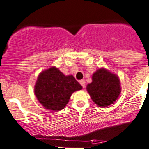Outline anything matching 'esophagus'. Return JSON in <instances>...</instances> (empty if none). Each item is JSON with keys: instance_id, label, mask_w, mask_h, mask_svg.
I'll use <instances>...</instances> for the list:
<instances>
[{"instance_id": "esophagus-1", "label": "esophagus", "mask_w": 149, "mask_h": 149, "mask_svg": "<svg viewBox=\"0 0 149 149\" xmlns=\"http://www.w3.org/2000/svg\"><path fill=\"white\" fill-rule=\"evenodd\" d=\"M80 84H81V85L83 88L85 87V81H84V80H81V81H80Z\"/></svg>"}]
</instances>
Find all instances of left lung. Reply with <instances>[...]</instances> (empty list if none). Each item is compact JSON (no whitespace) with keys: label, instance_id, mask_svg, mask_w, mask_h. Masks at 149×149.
I'll return each instance as SVG.
<instances>
[{"label":"left lung","instance_id":"8db88e82","mask_svg":"<svg viewBox=\"0 0 149 149\" xmlns=\"http://www.w3.org/2000/svg\"><path fill=\"white\" fill-rule=\"evenodd\" d=\"M86 89L94 104L107 107L114 104L121 93L120 78L105 68H100L93 74L92 82Z\"/></svg>","mask_w":149,"mask_h":149}]
</instances>
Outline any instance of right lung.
Masks as SVG:
<instances>
[{
	"label": "right lung",
	"mask_w": 149,
	"mask_h": 149,
	"mask_svg": "<svg viewBox=\"0 0 149 149\" xmlns=\"http://www.w3.org/2000/svg\"><path fill=\"white\" fill-rule=\"evenodd\" d=\"M82 86L73 75H65L52 66L39 73L34 87V93L45 109L58 111L65 107L74 92Z\"/></svg>",
	"instance_id": "add662e5"
}]
</instances>
